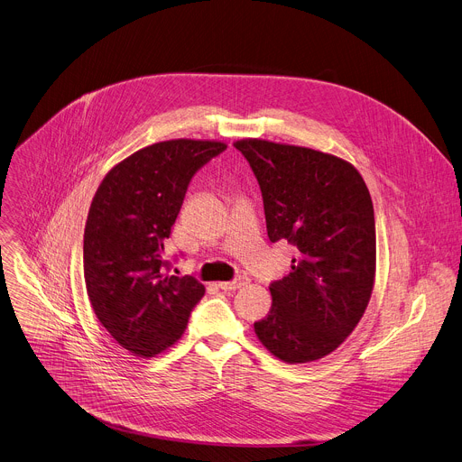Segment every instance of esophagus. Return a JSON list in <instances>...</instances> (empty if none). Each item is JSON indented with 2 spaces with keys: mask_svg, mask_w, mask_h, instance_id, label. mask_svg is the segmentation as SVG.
I'll return each instance as SVG.
<instances>
[{
  "mask_svg": "<svg viewBox=\"0 0 462 462\" xmlns=\"http://www.w3.org/2000/svg\"><path fill=\"white\" fill-rule=\"evenodd\" d=\"M246 283H248V278L246 276H239V278H236L232 282H219V287L223 291H236V289H239V287H243Z\"/></svg>",
  "mask_w": 462,
  "mask_h": 462,
  "instance_id": "esophagus-1",
  "label": "esophagus"
}]
</instances>
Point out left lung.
Instances as JSON below:
<instances>
[{"instance_id":"obj_1","label":"left lung","mask_w":462,"mask_h":462,"mask_svg":"<svg viewBox=\"0 0 462 462\" xmlns=\"http://www.w3.org/2000/svg\"><path fill=\"white\" fill-rule=\"evenodd\" d=\"M258 179L269 239L295 245L291 273L271 283L273 306L254 322L283 363L317 361L356 329L375 280V223L356 167L329 152L260 138L234 142Z\"/></svg>"}]
</instances>
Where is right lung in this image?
<instances>
[{
  "label": "right lung",
  "mask_w": 462,
  "mask_h": 462,
  "mask_svg": "<svg viewBox=\"0 0 462 462\" xmlns=\"http://www.w3.org/2000/svg\"><path fill=\"white\" fill-rule=\"evenodd\" d=\"M226 149L217 140H167L117 162L85 226V282L97 320L136 357H156L186 331L204 295L193 276L167 273L170 237L191 177Z\"/></svg>",
  "instance_id": "add662e5"
}]
</instances>
